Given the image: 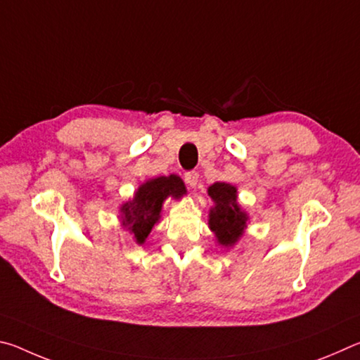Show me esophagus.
<instances>
[{"instance_id":"esophagus-1","label":"esophagus","mask_w":360,"mask_h":360,"mask_svg":"<svg viewBox=\"0 0 360 360\" xmlns=\"http://www.w3.org/2000/svg\"><path fill=\"white\" fill-rule=\"evenodd\" d=\"M184 179H186L188 186L195 187V186H197V182H198V173L197 172H187L184 174Z\"/></svg>"}]
</instances>
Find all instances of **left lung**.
I'll list each match as a JSON object with an SVG mask.
<instances>
[{"instance_id": "8db88e82", "label": "left lung", "mask_w": 360, "mask_h": 360, "mask_svg": "<svg viewBox=\"0 0 360 360\" xmlns=\"http://www.w3.org/2000/svg\"><path fill=\"white\" fill-rule=\"evenodd\" d=\"M216 206L210 211V229L222 246L235 245L246 227L248 216L236 203V188L225 182H216L208 188Z\"/></svg>"}]
</instances>
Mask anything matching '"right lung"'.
I'll return each instance as SVG.
<instances>
[{"label":"right lung","mask_w":360,"mask_h":360,"mask_svg":"<svg viewBox=\"0 0 360 360\" xmlns=\"http://www.w3.org/2000/svg\"><path fill=\"white\" fill-rule=\"evenodd\" d=\"M186 193L184 182L178 176H160V178L150 179L138 188L135 198L130 203L122 206V221L135 235L138 243H144L150 233L154 224L160 217L162 203L167 197L179 198Z\"/></svg>","instance_id":"add662e5"}]
</instances>
